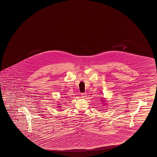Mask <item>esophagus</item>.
I'll use <instances>...</instances> for the list:
<instances>
[{
    "instance_id": "obj_1",
    "label": "esophagus",
    "mask_w": 157,
    "mask_h": 157,
    "mask_svg": "<svg viewBox=\"0 0 157 157\" xmlns=\"http://www.w3.org/2000/svg\"><path fill=\"white\" fill-rule=\"evenodd\" d=\"M86 95H87V94H86V93H82V94H81V95H82V96L83 98H85V97L86 96Z\"/></svg>"
}]
</instances>
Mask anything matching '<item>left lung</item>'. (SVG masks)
Segmentation results:
<instances>
[{"label":"left lung","mask_w":157,"mask_h":157,"mask_svg":"<svg viewBox=\"0 0 157 157\" xmlns=\"http://www.w3.org/2000/svg\"><path fill=\"white\" fill-rule=\"evenodd\" d=\"M102 101H103V100H102Z\"/></svg>","instance_id":"left-lung-1"}]
</instances>
